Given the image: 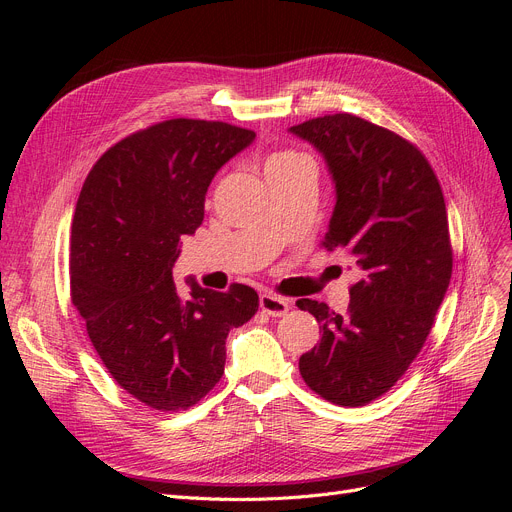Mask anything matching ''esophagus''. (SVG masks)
Wrapping results in <instances>:
<instances>
[{"label":"esophagus","mask_w":512,"mask_h":512,"mask_svg":"<svg viewBox=\"0 0 512 512\" xmlns=\"http://www.w3.org/2000/svg\"><path fill=\"white\" fill-rule=\"evenodd\" d=\"M259 307H261V311H263L265 315H270V317H282V315L288 313L290 303H288L284 297H280V294L265 292V294H261V297H259Z\"/></svg>","instance_id":"obj_1"}]
</instances>
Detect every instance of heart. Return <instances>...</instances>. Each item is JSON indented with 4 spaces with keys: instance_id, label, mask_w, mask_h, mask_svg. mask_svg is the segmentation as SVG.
I'll return each instance as SVG.
<instances>
[{
    "instance_id": "heart-1",
    "label": "heart",
    "mask_w": 512,
    "mask_h": 512,
    "mask_svg": "<svg viewBox=\"0 0 512 512\" xmlns=\"http://www.w3.org/2000/svg\"><path fill=\"white\" fill-rule=\"evenodd\" d=\"M301 159H307L303 153L299 151H292V149H286V151H278L274 153L270 159H267V170L270 168H280V166H288V164H294V161H301Z\"/></svg>"
}]
</instances>
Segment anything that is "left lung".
I'll list each match as a JSON object with an SVG mask.
<instances>
[{
  "instance_id": "left-lung-1",
  "label": "left lung",
  "mask_w": 512,
  "mask_h": 512,
  "mask_svg": "<svg viewBox=\"0 0 512 512\" xmlns=\"http://www.w3.org/2000/svg\"><path fill=\"white\" fill-rule=\"evenodd\" d=\"M290 130L324 153L336 182L321 247L351 255L361 270L344 315L297 301L321 324L299 371L328 402L363 407L386 394L421 353L450 284L442 186L417 145L359 116H319Z\"/></svg>"
}]
</instances>
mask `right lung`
Here are the masks:
<instances>
[{
	"label": "right lung",
	"mask_w": 512,
	"mask_h": 512,
	"mask_svg": "<svg viewBox=\"0 0 512 512\" xmlns=\"http://www.w3.org/2000/svg\"><path fill=\"white\" fill-rule=\"evenodd\" d=\"M255 132L172 118L107 149L80 191L70 236V297L122 390L155 411L195 407L220 382L226 338L257 313L251 286L215 292L172 278L180 236L203 222L211 178Z\"/></svg>",
	"instance_id": "obj_1"
}]
</instances>
